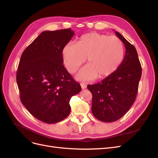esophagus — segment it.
Masks as SVG:
<instances>
[{
  "label": "esophagus",
  "mask_w": 158,
  "mask_h": 158,
  "mask_svg": "<svg viewBox=\"0 0 158 158\" xmlns=\"http://www.w3.org/2000/svg\"><path fill=\"white\" fill-rule=\"evenodd\" d=\"M80 85H81V87H82V89H85V88H86V87H87L86 85L84 84V83H81Z\"/></svg>",
  "instance_id": "esophagus-1"
}]
</instances>
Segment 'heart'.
I'll return each mask as SVG.
<instances>
[{
  "mask_svg": "<svg viewBox=\"0 0 158 158\" xmlns=\"http://www.w3.org/2000/svg\"><path fill=\"white\" fill-rule=\"evenodd\" d=\"M123 55V43L118 37L96 32L82 35L76 44H66L63 49L64 63L70 73H75L87 58L88 64L77 75L85 81L112 74L121 63Z\"/></svg>",
  "mask_w": 158,
  "mask_h": 158,
  "instance_id": "obj_1",
  "label": "heart"
}]
</instances>
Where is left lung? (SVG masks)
Wrapping results in <instances>:
<instances>
[{
  "mask_svg": "<svg viewBox=\"0 0 158 158\" xmlns=\"http://www.w3.org/2000/svg\"><path fill=\"white\" fill-rule=\"evenodd\" d=\"M115 34L125 45L124 59L117 70L102 82L88 85L92 94V111L98 120L111 123L118 120L136 99L142 67L137 51L121 33Z\"/></svg>",
  "mask_w": 158,
  "mask_h": 158,
  "instance_id": "left-lung-1",
  "label": "left lung"
}]
</instances>
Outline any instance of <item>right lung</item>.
Wrapping results in <instances>:
<instances>
[{
  "instance_id": "1",
  "label": "right lung",
  "mask_w": 158,
  "mask_h": 158,
  "mask_svg": "<svg viewBox=\"0 0 158 158\" xmlns=\"http://www.w3.org/2000/svg\"><path fill=\"white\" fill-rule=\"evenodd\" d=\"M74 34L70 28L43 31L19 63L16 81L21 102L33 117L47 124L67 117L71 98L82 89L63 64V49Z\"/></svg>"
}]
</instances>
